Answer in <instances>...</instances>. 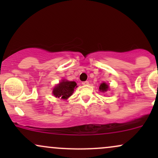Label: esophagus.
I'll list each match as a JSON object with an SVG mask.
<instances>
[{"label": "esophagus", "mask_w": 158, "mask_h": 158, "mask_svg": "<svg viewBox=\"0 0 158 158\" xmlns=\"http://www.w3.org/2000/svg\"><path fill=\"white\" fill-rule=\"evenodd\" d=\"M83 85H89V81H82V83H81Z\"/></svg>", "instance_id": "1"}]
</instances>
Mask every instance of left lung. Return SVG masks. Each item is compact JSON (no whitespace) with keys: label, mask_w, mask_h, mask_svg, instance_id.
Masks as SVG:
<instances>
[{"label":"left lung","mask_w":158,"mask_h":158,"mask_svg":"<svg viewBox=\"0 0 158 158\" xmlns=\"http://www.w3.org/2000/svg\"><path fill=\"white\" fill-rule=\"evenodd\" d=\"M108 88H109V87H108V85H107L106 82H102V84L100 85V86H99V90H100V91L106 92L108 90Z\"/></svg>","instance_id":"left-lung-1"}]
</instances>
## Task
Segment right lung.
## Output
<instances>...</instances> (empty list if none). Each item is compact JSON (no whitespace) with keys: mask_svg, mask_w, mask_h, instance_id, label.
<instances>
[{"mask_svg":"<svg viewBox=\"0 0 158 158\" xmlns=\"http://www.w3.org/2000/svg\"><path fill=\"white\" fill-rule=\"evenodd\" d=\"M77 88L75 81H69L62 80L52 90V94L56 97L67 99L73 93L74 88Z\"/></svg>","mask_w":158,"mask_h":158,"instance_id":"1","label":"right lung"}]
</instances>
